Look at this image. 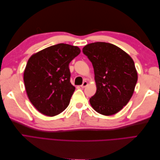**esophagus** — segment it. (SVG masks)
I'll list each match as a JSON object with an SVG mask.
<instances>
[{
	"label": "esophagus",
	"mask_w": 160,
	"mask_h": 160,
	"mask_svg": "<svg viewBox=\"0 0 160 160\" xmlns=\"http://www.w3.org/2000/svg\"><path fill=\"white\" fill-rule=\"evenodd\" d=\"M87 85H88V82H87V81H84L83 83V84H82V85H81V87L82 88H85Z\"/></svg>",
	"instance_id": "obj_1"
}]
</instances>
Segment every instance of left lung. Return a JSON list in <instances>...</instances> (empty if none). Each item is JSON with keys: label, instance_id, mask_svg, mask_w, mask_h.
Here are the masks:
<instances>
[{"label": "left lung", "instance_id": "left-lung-1", "mask_svg": "<svg viewBox=\"0 0 160 160\" xmlns=\"http://www.w3.org/2000/svg\"><path fill=\"white\" fill-rule=\"evenodd\" d=\"M83 52L93 65L97 86L91 105L100 114L117 113L128 104L137 83L133 59L118 47L105 42L87 45Z\"/></svg>", "mask_w": 160, "mask_h": 160}]
</instances>
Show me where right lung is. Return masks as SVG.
Returning a JSON list of instances; mask_svg holds the SVG:
<instances>
[{
    "mask_svg": "<svg viewBox=\"0 0 160 160\" xmlns=\"http://www.w3.org/2000/svg\"><path fill=\"white\" fill-rule=\"evenodd\" d=\"M79 47L59 43L28 59L24 71L28 98L40 113L55 116L69 105L75 88L70 82V62L79 55Z\"/></svg>",
    "mask_w": 160,
    "mask_h": 160,
    "instance_id": "1",
    "label": "right lung"
}]
</instances>
